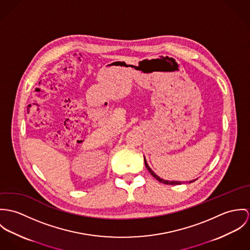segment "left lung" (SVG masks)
Segmentation results:
<instances>
[{"label": "left lung", "instance_id": "8db88e82", "mask_svg": "<svg viewBox=\"0 0 250 250\" xmlns=\"http://www.w3.org/2000/svg\"><path fill=\"white\" fill-rule=\"evenodd\" d=\"M144 159H145V165H146V167L147 168V170L150 172V174L155 178V179H157L159 182H161V183H164V184H167V185H179V184H182L183 182H181V181H169V180H165V179H163V178H161L160 176H158L150 167L149 166L147 165V162H146V158H145V156H144ZM194 180H196V179H194ZM194 180H191V181H189V183H192V182H194Z\"/></svg>", "mask_w": 250, "mask_h": 250}]
</instances>
